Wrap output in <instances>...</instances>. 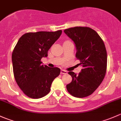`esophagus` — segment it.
<instances>
[{"label": "esophagus", "instance_id": "obj_1", "mask_svg": "<svg viewBox=\"0 0 121 121\" xmlns=\"http://www.w3.org/2000/svg\"><path fill=\"white\" fill-rule=\"evenodd\" d=\"M61 74H67V71L65 70H64V69H61Z\"/></svg>", "mask_w": 121, "mask_h": 121}]
</instances>
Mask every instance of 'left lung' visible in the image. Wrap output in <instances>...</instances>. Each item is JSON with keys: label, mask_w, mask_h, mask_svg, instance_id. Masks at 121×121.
Listing matches in <instances>:
<instances>
[{"label": "left lung", "mask_w": 121, "mask_h": 121, "mask_svg": "<svg viewBox=\"0 0 121 121\" xmlns=\"http://www.w3.org/2000/svg\"><path fill=\"white\" fill-rule=\"evenodd\" d=\"M64 31L75 43V57L82 65L79 74L68 72L73 80L67 85V90L75 97H88L97 90L106 74L107 53L104 43L98 34L88 27H74Z\"/></svg>", "instance_id": "left-lung-1"}]
</instances>
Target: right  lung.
I'll return each instance as SVG.
<instances>
[{
    "label": "right lung",
    "instance_id": "right-lung-1",
    "mask_svg": "<svg viewBox=\"0 0 121 121\" xmlns=\"http://www.w3.org/2000/svg\"><path fill=\"white\" fill-rule=\"evenodd\" d=\"M62 30L29 32L19 39L12 53L14 77L23 93L31 98H42L50 91L60 69L41 65L42 57L57 41Z\"/></svg>",
    "mask_w": 121,
    "mask_h": 121
}]
</instances>
